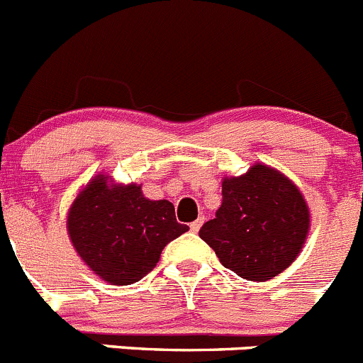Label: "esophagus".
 <instances>
[{
  "label": "esophagus",
  "mask_w": 363,
  "mask_h": 363,
  "mask_svg": "<svg viewBox=\"0 0 363 363\" xmlns=\"http://www.w3.org/2000/svg\"><path fill=\"white\" fill-rule=\"evenodd\" d=\"M202 223H204V216H199V218L195 220V222L189 223V229H191L193 233H199V229L202 228Z\"/></svg>",
  "instance_id": "1"
}]
</instances>
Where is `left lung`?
<instances>
[{
  "mask_svg": "<svg viewBox=\"0 0 363 363\" xmlns=\"http://www.w3.org/2000/svg\"><path fill=\"white\" fill-rule=\"evenodd\" d=\"M310 229L303 193L270 166H250L240 177H223L222 206L199 236L220 263L249 281H267L292 265Z\"/></svg>",
  "mask_w": 363,
  "mask_h": 363,
  "instance_id": "left-lung-1",
  "label": "left lung"
}]
</instances>
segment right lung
Listing matches in <instances>:
<instances>
[{
    "instance_id": "add662e5",
    "label": "right lung",
    "mask_w": 363,
    "mask_h": 363,
    "mask_svg": "<svg viewBox=\"0 0 363 363\" xmlns=\"http://www.w3.org/2000/svg\"><path fill=\"white\" fill-rule=\"evenodd\" d=\"M188 229L172 202L150 201L141 186L113 184L104 174L87 182L67 213V235L84 263L121 286L147 276L162 249Z\"/></svg>"
}]
</instances>
